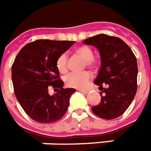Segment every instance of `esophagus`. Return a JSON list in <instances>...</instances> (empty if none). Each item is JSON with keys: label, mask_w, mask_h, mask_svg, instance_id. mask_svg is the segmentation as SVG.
Masks as SVG:
<instances>
[{"label": "esophagus", "mask_w": 151, "mask_h": 151, "mask_svg": "<svg viewBox=\"0 0 151 151\" xmlns=\"http://www.w3.org/2000/svg\"><path fill=\"white\" fill-rule=\"evenodd\" d=\"M78 91L83 93H89V90H83V89H81V90H78Z\"/></svg>", "instance_id": "1"}]
</instances>
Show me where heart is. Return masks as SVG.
<instances>
[{
    "instance_id": "1",
    "label": "heart",
    "mask_w": 151,
    "mask_h": 151,
    "mask_svg": "<svg viewBox=\"0 0 151 151\" xmlns=\"http://www.w3.org/2000/svg\"><path fill=\"white\" fill-rule=\"evenodd\" d=\"M73 53L84 60L86 65L90 69L97 66V60L94 58L93 50L86 45H81L73 49ZM56 67L61 73H65L68 70V58L65 53H61L56 61ZM91 79L90 73L85 71L82 73H74L68 75L65 78V84L70 88H84Z\"/></svg>"
}]
</instances>
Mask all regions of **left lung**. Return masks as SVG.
Returning <instances> with one entry per match:
<instances>
[{"label": "left lung", "mask_w": 151, "mask_h": 151, "mask_svg": "<svg viewBox=\"0 0 151 151\" xmlns=\"http://www.w3.org/2000/svg\"><path fill=\"white\" fill-rule=\"evenodd\" d=\"M98 48L101 66L94 83L101 90V102L93 113L104 119L121 116L132 102L137 92L138 65L131 49L122 39L98 34L83 41ZM103 85H106L104 88Z\"/></svg>", "instance_id": "8db88e82"}]
</instances>
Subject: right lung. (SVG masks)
Segmentation results:
<instances>
[{"instance_id":"1","label":"right lung","mask_w":151,"mask_h":151,"mask_svg":"<svg viewBox=\"0 0 151 151\" xmlns=\"http://www.w3.org/2000/svg\"><path fill=\"white\" fill-rule=\"evenodd\" d=\"M73 43L40 39L28 43L17 55L12 65L14 93L24 112L34 121L52 123L66 112L70 96L76 90L62 87L56 61ZM50 86L59 90L53 96L48 94Z\"/></svg>"}]
</instances>
